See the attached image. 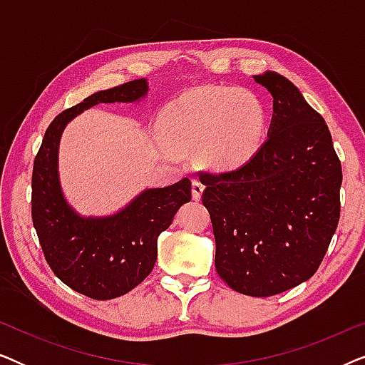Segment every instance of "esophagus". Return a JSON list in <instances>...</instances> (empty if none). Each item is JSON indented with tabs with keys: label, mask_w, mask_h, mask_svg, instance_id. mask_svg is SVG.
Wrapping results in <instances>:
<instances>
[{
	"label": "esophagus",
	"mask_w": 365,
	"mask_h": 365,
	"mask_svg": "<svg viewBox=\"0 0 365 365\" xmlns=\"http://www.w3.org/2000/svg\"><path fill=\"white\" fill-rule=\"evenodd\" d=\"M202 191H204L202 182L199 181V179H192V199L194 201H199V199H201Z\"/></svg>",
	"instance_id": "esophagus-1"
}]
</instances>
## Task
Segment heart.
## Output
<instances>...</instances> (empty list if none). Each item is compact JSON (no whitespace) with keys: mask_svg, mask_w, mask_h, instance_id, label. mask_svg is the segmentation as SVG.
Instances as JSON below:
<instances>
[{"mask_svg":"<svg viewBox=\"0 0 365 365\" xmlns=\"http://www.w3.org/2000/svg\"><path fill=\"white\" fill-rule=\"evenodd\" d=\"M164 138L176 149L197 148L204 166L234 171L261 151L267 109L257 93L237 86L189 89L163 111Z\"/></svg>","mask_w":365,"mask_h":365,"instance_id":"1","label":"heart"}]
</instances>
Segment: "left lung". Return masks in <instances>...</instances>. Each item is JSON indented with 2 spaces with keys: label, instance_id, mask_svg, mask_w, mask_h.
I'll return each mask as SVG.
<instances>
[{
  "label": "left lung",
  "instance_id": "left-lung-1",
  "mask_svg": "<svg viewBox=\"0 0 365 365\" xmlns=\"http://www.w3.org/2000/svg\"><path fill=\"white\" fill-rule=\"evenodd\" d=\"M272 94L261 151L231 173L201 174L216 271L236 292L281 294L314 276L341 214L342 168L324 118L276 71L252 76Z\"/></svg>",
  "mask_w": 365,
  "mask_h": 365
}]
</instances>
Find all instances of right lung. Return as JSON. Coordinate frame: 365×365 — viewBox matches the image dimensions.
Segmentation results:
<instances>
[{
  "mask_svg": "<svg viewBox=\"0 0 365 365\" xmlns=\"http://www.w3.org/2000/svg\"><path fill=\"white\" fill-rule=\"evenodd\" d=\"M148 91V79L141 78L83 99L53 119L34 159L31 216L44 257L59 281L96 301L124 296L151 274L159 234L191 201V181L144 189L109 216H81L59 182V141L66 124L86 109L99 103H139Z\"/></svg>",
  "mask_w": 365,
  "mask_h": 365,
  "instance_id": "obj_1",
  "label": "right lung"
}]
</instances>
